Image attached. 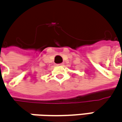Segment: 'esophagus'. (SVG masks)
<instances>
[{
  "mask_svg": "<svg viewBox=\"0 0 122 122\" xmlns=\"http://www.w3.org/2000/svg\"><path fill=\"white\" fill-rule=\"evenodd\" d=\"M63 63H59V64H58V66H63Z\"/></svg>",
  "mask_w": 122,
  "mask_h": 122,
  "instance_id": "1",
  "label": "esophagus"
}]
</instances>
